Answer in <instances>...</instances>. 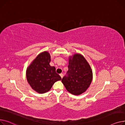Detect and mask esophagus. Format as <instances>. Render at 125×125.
<instances>
[{
    "mask_svg": "<svg viewBox=\"0 0 125 125\" xmlns=\"http://www.w3.org/2000/svg\"><path fill=\"white\" fill-rule=\"evenodd\" d=\"M60 76H61V77L62 78V77H63V74H60Z\"/></svg>",
    "mask_w": 125,
    "mask_h": 125,
    "instance_id": "34e87169",
    "label": "esophagus"
}]
</instances>
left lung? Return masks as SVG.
Returning a JSON list of instances; mask_svg holds the SVG:
<instances>
[{"mask_svg":"<svg viewBox=\"0 0 125 125\" xmlns=\"http://www.w3.org/2000/svg\"><path fill=\"white\" fill-rule=\"evenodd\" d=\"M68 76L62 82L67 90L75 95L85 92L89 87L93 79V73L90 64L83 55L75 53L69 57Z\"/></svg>","mask_w":125,"mask_h":125,"instance_id":"left-lung-1","label":"left lung"}]
</instances>
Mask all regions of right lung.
Here are the masks:
<instances>
[{"instance_id": "obj_1", "label": "right lung", "mask_w": 125, "mask_h": 125, "mask_svg": "<svg viewBox=\"0 0 125 125\" xmlns=\"http://www.w3.org/2000/svg\"><path fill=\"white\" fill-rule=\"evenodd\" d=\"M51 56L48 51L39 53L28 66L26 70L27 81L32 88L39 93H44L50 90L61 76L56 74L55 68L49 63Z\"/></svg>"}]
</instances>
